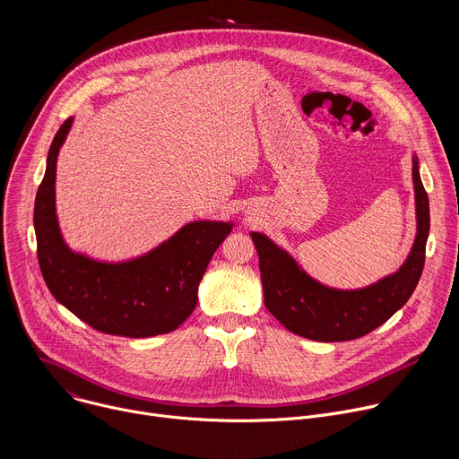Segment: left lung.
<instances>
[{
  "mask_svg": "<svg viewBox=\"0 0 459 459\" xmlns=\"http://www.w3.org/2000/svg\"><path fill=\"white\" fill-rule=\"evenodd\" d=\"M418 234L403 267L381 281L359 290H336L314 281L296 261L267 236L252 232L259 255V273L269 312L298 336L314 342H349L372 333L400 310L414 292L425 265L430 229L429 195L414 158Z\"/></svg>",
  "mask_w": 459,
  "mask_h": 459,
  "instance_id": "left-lung-1",
  "label": "left lung"
}]
</instances>
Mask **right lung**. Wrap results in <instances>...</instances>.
Instances as JSON below:
<instances>
[{
  "mask_svg": "<svg viewBox=\"0 0 459 459\" xmlns=\"http://www.w3.org/2000/svg\"><path fill=\"white\" fill-rule=\"evenodd\" d=\"M73 117L65 119L47 156L36 194L38 261L52 296L92 329L125 338L167 334L192 314L209 261L232 223L192 221L152 252L125 264H100L65 245L54 205L56 160Z\"/></svg>",
  "mask_w": 459,
  "mask_h": 459,
  "instance_id": "add662e5",
  "label": "right lung"
}]
</instances>
